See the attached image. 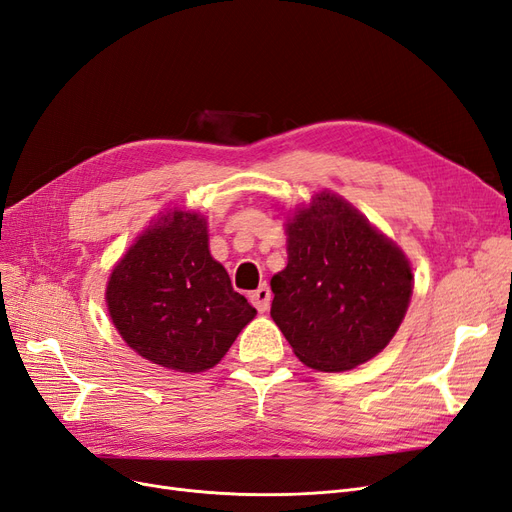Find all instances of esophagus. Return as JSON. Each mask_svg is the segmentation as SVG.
Listing matches in <instances>:
<instances>
[{
  "instance_id": "34e87169",
  "label": "esophagus",
  "mask_w": 512,
  "mask_h": 512,
  "mask_svg": "<svg viewBox=\"0 0 512 512\" xmlns=\"http://www.w3.org/2000/svg\"><path fill=\"white\" fill-rule=\"evenodd\" d=\"M250 301H252V305H254L260 313L267 311L269 305H271V290H269V286L262 284L258 290H254V292L250 294Z\"/></svg>"
}]
</instances>
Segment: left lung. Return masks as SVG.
<instances>
[{
  "label": "left lung",
  "mask_w": 512,
  "mask_h": 512,
  "mask_svg": "<svg viewBox=\"0 0 512 512\" xmlns=\"http://www.w3.org/2000/svg\"><path fill=\"white\" fill-rule=\"evenodd\" d=\"M288 264L271 279L273 322L309 368L375 358L409 309V258L339 195L320 192L286 222Z\"/></svg>",
  "instance_id": "8db88e82"
}]
</instances>
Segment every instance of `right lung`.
I'll return each mask as SVG.
<instances>
[{
    "label": "right lung",
    "mask_w": 512,
    "mask_h": 512,
    "mask_svg": "<svg viewBox=\"0 0 512 512\" xmlns=\"http://www.w3.org/2000/svg\"><path fill=\"white\" fill-rule=\"evenodd\" d=\"M105 303L139 356L190 375L216 366L256 315L211 258L205 218L182 209L137 237L110 275Z\"/></svg>",
    "instance_id": "add662e5"
}]
</instances>
